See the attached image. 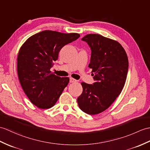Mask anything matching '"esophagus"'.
I'll return each instance as SVG.
<instances>
[{
	"mask_svg": "<svg viewBox=\"0 0 150 150\" xmlns=\"http://www.w3.org/2000/svg\"><path fill=\"white\" fill-rule=\"evenodd\" d=\"M76 82V81L75 79H73V78H70L69 79V82L70 83H73V82Z\"/></svg>",
	"mask_w": 150,
	"mask_h": 150,
	"instance_id": "34e87169",
	"label": "esophagus"
}]
</instances>
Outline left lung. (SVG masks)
I'll return each instance as SVG.
<instances>
[{
  "label": "left lung",
  "instance_id": "left-lung-1",
  "mask_svg": "<svg viewBox=\"0 0 150 150\" xmlns=\"http://www.w3.org/2000/svg\"><path fill=\"white\" fill-rule=\"evenodd\" d=\"M82 40L91 48L88 67L95 82L81 83L83 91L77 103L83 112L95 115L108 109L120 95L126 82L128 60L123 47L116 41L96 34H87Z\"/></svg>",
  "mask_w": 150,
  "mask_h": 150
}]
</instances>
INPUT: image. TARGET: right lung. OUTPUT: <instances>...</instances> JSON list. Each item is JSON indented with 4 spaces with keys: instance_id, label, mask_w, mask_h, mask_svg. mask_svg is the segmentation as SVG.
I'll return each mask as SVG.
<instances>
[{
    "instance_id": "add662e5",
    "label": "right lung",
    "mask_w": 150,
    "mask_h": 150,
    "mask_svg": "<svg viewBox=\"0 0 150 150\" xmlns=\"http://www.w3.org/2000/svg\"><path fill=\"white\" fill-rule=\"evenodd\" d=\"M80 37L77 33L43 30L30 36L19 50L17 72L22 88L30 101L40 109H49L57 102L68 84V77L51 74L64 45Z\"/></svg>"
}]
</instances>
